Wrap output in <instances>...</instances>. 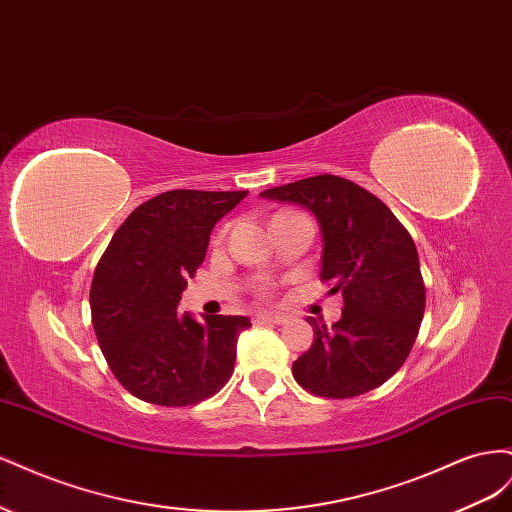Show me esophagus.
I'll use <instances>...</instances> for the list:
<instances>
[{"label": "esophagus", "instance_id": "34e87169", "mask_svg": "<svg viewBox=\"0 0 512 512\" xmlns=\"http://www.w3.org/2000/svg\"><path fill=\"white\" fill-rule=\"evenodd\" d=\"M252 322L254 324H284L286 322V318L284 316H280V314H254L252 316Z\"/></svg>", "mask_w": 512, "mask_h": 512}]
</instances>
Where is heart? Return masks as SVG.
<instances>
[{"label":"heart","instance_id":"obj_1","mask_svg":"<svg viewBox=\"0 0 512 512\" xmlns=\"http://www.w3.org/2000/svg\"><path fill=\"white\" fill-rule=\"evenodd\" d=\"M282 213H292V211H282ZM282 213H277V215H282ZM262 294H267V288H262Z\"/></svg>","mask_w":512,"mask_h":512}]
</instances>
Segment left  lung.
<instances>
[{"label":"left lung","mask_w":512,"mask_h":512,"mask_svg":"<svg viewBox=\"0 0 512 512\" xmlns=\"http://www.w3.org/2000/svg\"><path fill=\"white\" fill-rule=\"evenodd\" d=\"M260 196L316 215L320 280L344 297L331 329L309 318L314 344L292 363L305 391L350 399L378 389L406 363L425 314V282L406 226L378 196L337 175H316Z\"/></svg>","instance_id":"left-lung-1"}]
</instances>
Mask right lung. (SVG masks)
<instances>
[{
    "label": "right lung",
    "instance_id": "right-lung-1",
    "mask_svg": "<svg viewBox=\"0 0 512 512\" xmlns=\"http://www.w3.org/2000/svg\"><path fill=\"white\" fill-rule=\"evenodd\" d=\"M247 196L170 190L138 205L98 260L91 322L123 389L147 404L194 406L232 376L245 316L179 312L188 277L203 265L215 222Z\"/></svg>",
    "mask_w": 512,
    "mask_h": 512
}]
</instances>
